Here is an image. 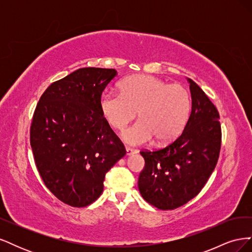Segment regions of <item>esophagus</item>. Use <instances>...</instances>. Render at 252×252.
Here are the masks:
<instances>
[{
	"label": "esophagus",
	"mask_w": 252,
	"mask_h": 252,
	"mask_svg": "<svg viewBox=\"0 0 252 252\" xmlns=\"http://www.w3.org/2000/svg\"><path fill=\"white\" fill-rule=\"evenodd\" d=\"M134 154H136V150H134V149H132V148L126 147V156H127V157H128V156H132V155H134Z\"/></svg>",
	"instance_id": "34e87169"
}]
</instances>
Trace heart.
Segmentation results:
<instances>
[{"label":"heart","mask_w":252,"mask_h":252,"mask_svg":"<svg viewBox=\"0 0 252 252\" xmlns=\"http://www.w3.org/2000/svg\"><path fill=\"white\" fill-rule=\"evenodd\" d=\"M100 110L108 124L124 129L134 118L140 120L122 133L129 145H143L156 139L164 144L173 140L184 127L190 96L181 84H167L154 75L139 74L120 84V94L106 91L100 98Z\"/></svg>","instance_id":"obj_1"}]
</instances>
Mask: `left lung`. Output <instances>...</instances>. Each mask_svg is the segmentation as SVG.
I'll return each instance as SVG.
<instances>
[{"label": "left lung", "instance_id": "8db88e82", "mask_svg": "<svg viewBox=\"0 0 252 252\" xmlns=\"http://www.w3.org/2000/svg\"><path fill=\"white\" fill-rule=\"evenodd\" d=\"M187 81L191 112L184 130L168 146L141 151L145 167L138 182L140 193L162 210L175 209L193 199L215 170L220 155L219 112L199 85Z\"/></svg>", "mask_w": 252, "mask_h": 252}]
</instances>
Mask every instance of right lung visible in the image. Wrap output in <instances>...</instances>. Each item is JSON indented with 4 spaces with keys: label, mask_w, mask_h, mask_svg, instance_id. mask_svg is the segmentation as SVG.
Segmentation results:
<instances>
[{
    "label": "right lung",
    "mask_w": 252,
    "mask_h": 252,
    "mask_svg": "<svg viewBox=\"0 0 252 252\" xmlns=\"http://www.w3.org/2000/svg\"><path fill=\"white\" fill-rule=\"evenodd\" d=\"M116 69L86 67L45 90L33 114L30 145L44 184L60 201L86 207L105 175L126 154L102 116L100 98Z\"/></svg>",
    "instance_id": "obj_1"
}]
</instances>
